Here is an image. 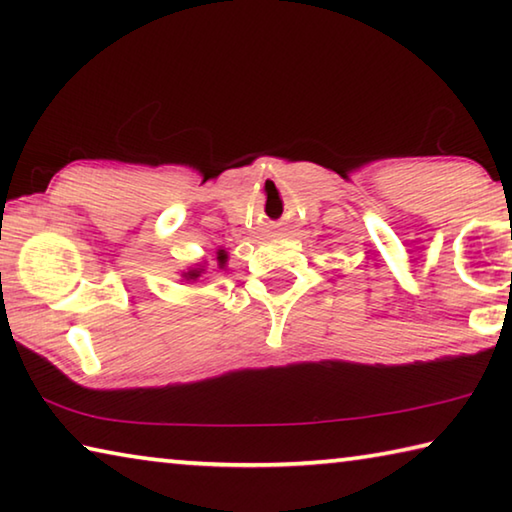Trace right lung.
<instances>
[{
	"instance_id": "obj_1",
	"label": "right lung",
	"mask_w": 512,
	"mask_h": 512,
	"mask_svg": "<svg viewBox=\"0 0 512 512\" xmlns=\"http://www.w3.org/2000/svg\"><path fill=\"white\" fill-rule=\"evenodd\" d=\"M216 264H219V268H225V264H228V253H225L223 248L216 250ZM207 268V262H196L192 266H187L183 273H180V277H183L185 282H196L198 277H201L205 273Z\"/></svg>"
}]
</instances>
